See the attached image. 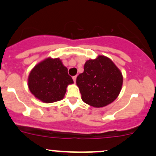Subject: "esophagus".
Wrapping results in <instances>:
<instances>
[{
	"instance_id": "esophagus-1",
	"label": "esophagus",
	"mask_w": 156,
	"mask_h": 156,
	"mask_svg": "<svg viewBox=\"0 0 156 156\" xmlns=\"http://www.w3.org/2000/svg\"><path fill=\"white\" fill-rule=\"evenodd\" d=\"M73 80L74 81V83H76V76H73Z\"/></svg>"
}]
</instances>
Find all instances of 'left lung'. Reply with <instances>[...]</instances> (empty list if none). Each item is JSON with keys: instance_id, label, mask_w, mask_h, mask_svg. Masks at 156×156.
<instances>
[{"instance_id": "obj_1", "label": "left lung", "mask_w": 156, "mask_h": 156, "mask_svg": "<svg viewBox=\"0 0 156 156\" xmlns=\"http://www.w3.org/2000/svg\"><path fill=\"white\" fill-rule=\"evenodd\" d=\"M121 71L109 58L98 55L85 63L76 78L82 100L94 107H103L116 99L122 86Z\"/></svg>"}]
</instances>
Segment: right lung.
<instances>
[{"instance_id":"right-lung-1","label":"right lung","mask_w":156,"mask_h":156,"mask_svg":"<svg viewBox=\"0 0 156 156\" xmlns=\"http://www.w3.org/2000/svg\"><path fill=\"white\" fill-rule=\"evenodd\" d=\"M28 81L30 92L44 103L63 99L67 86L73 83L62 61L51 58L40 62L32 69Z\"/></svg>"}]
</instances>
